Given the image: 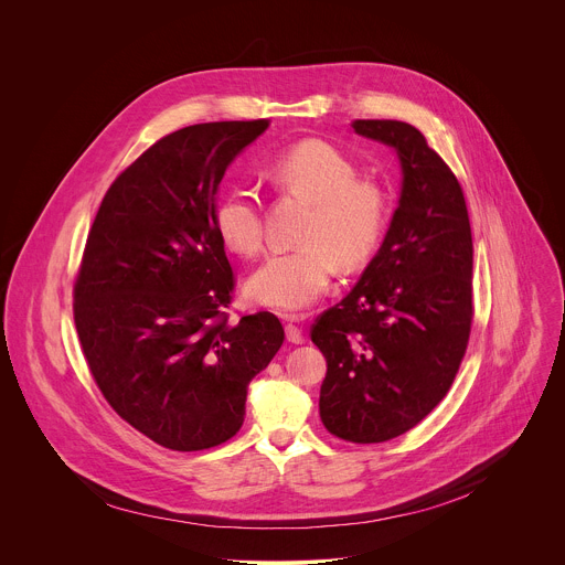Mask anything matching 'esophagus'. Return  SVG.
<instances>
[{
	"mask_svg": "<svg viewBox=\"0 0 565 565\" xmlns=\"http://www.w3.org/2000/svg\"><path fill=\"white\" fill-rule=\"evenodd\" d=\"M286 319H288V324H286V340H288L290 344H303V333H301V329L295 324V315H286Z\"/></svg>",
	"mask_w": 565,
	"mask_h": 565,
	"instance_id": "esophagus-1",
	"label": "esophagus"
}]
</instances>
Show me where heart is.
<instances>
[{
	"mask_svg": "<svg viewBox=\"0 0 565 565\" xmlns=\"http://www.w3.org/2000/svg\"><path fill=\"white\" fill-rule=\"evenodd\" d=\"M266 177L312 210L299 234L303 246L268 257L246 292L259 306L299 312L331 288L338 259L344 268H358L375 253L391 214L388 194L380 183L360 179L347 151L317 138L279 151ZM214 225L230 250L257 257L266 246L259 192L253 185L230 188L216 203Z\"/></svg>",
	"mask_w": 565,
	"mask_h": 565,
	"instance_id": "obj_1",
	"label": "heart"
}]
</instances>
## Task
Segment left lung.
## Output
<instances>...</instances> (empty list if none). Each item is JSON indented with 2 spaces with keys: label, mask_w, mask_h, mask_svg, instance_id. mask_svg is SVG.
<instances>
[{
  "label": "left lung",
  "mask_w": 565,
  "mask_h": 565,
  "mask_svg": "<svg viewBox=\"0 0 565 565\" xmlns=\"http://www.w3.org/2000/svg\"><path fill=\"white\" fill-rule=\"evenodd\" d=\"M351 127L397 151L402 192L377 255L310 340L327 358L321 423L369 445L414 429L447 395L471 333L473 246L462 188L414 125Z\"/></svg>",
  "instance_id": "8db88e82"
}]
</instances>
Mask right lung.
I'll return each instance as SVG.
<instances>
[{
  "label": "right lung",
  "mask_w": 565,
  "mask_h": 565,
  "mask_svg": "<svg viewBox=\"0 0 565 565\" xmlns=\"http://www.w3.org/2000/svg\"><path fill=\"white\" fill-rule=\"evenodd\" d=\"M270 120L183 127L156 140L107 190L73 284V319L111 409L174 451L230 440L250 380L284 344L273 312L230 321L234 275L214 196Z\"/></svg>",
  "instance_id": "1"
}]
</instances>
